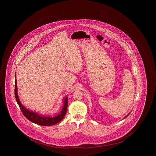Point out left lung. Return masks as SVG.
Instances as JSON below:
<instances>
[{
  "label": "left lung",
  "instance_id": "left-lung-1",
  "mask_svg": "<svg viewBox=\"0 0 156 156\" xmlns=\"http://www.w3.org/2000/svg\"><path fill=\"white\" fill-rule=\"evenodd\" d=\"M130 113H129V114H128V115H126V117H125V118H126V117H127V116H128V115H130Z\"/></svg>",
  "mask_w": 156,
  "mask_h": 156
}]
</instances>
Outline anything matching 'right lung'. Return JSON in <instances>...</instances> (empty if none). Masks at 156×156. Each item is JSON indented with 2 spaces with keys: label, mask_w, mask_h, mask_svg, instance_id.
<instances>
[{
  "label": "right lung",
  "mask_w": 156,
  "mask_h": 156,
  "mask_svg": "<svg viewBox=\"0 0 156 156\" xmlns=\"http://www.w3.org/2000/svg\"><path fill=\"white\" fill-rule=\"evenodd\" d=\"M15 96L16 100L17 103L20 107L23 115H25L26 118H27L29 121L33 123L43 126H50L52 125H55L56 124L60 122L63 120L64 117L66 115L67 105H68V98L65 97L63 100V106L61 110V112L57 115H55L53 117L50 115H41L36 112L29 110L23 106L18 96L17 93V87L16 77L15 74Z\"/></svg>",
  "instance_id": "add662e5"
}]
</instances>
